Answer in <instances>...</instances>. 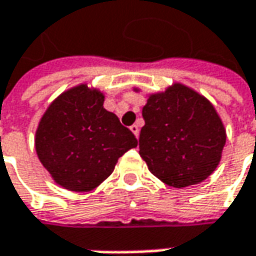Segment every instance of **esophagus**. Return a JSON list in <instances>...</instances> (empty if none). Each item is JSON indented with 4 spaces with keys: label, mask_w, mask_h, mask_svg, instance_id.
I'll return each instance as SVG.
<instances>
[{
    "label": "esophagus",
    "mask_w": 256,
    "mask_h": 256,
    "mask_svg": "<svg viewBox=\"0 0 256 256\" xmlns=\"http://www.w3.org/2000/svg\"><path fill=\"white\" fill-rule=\"evenodd\" d=\"M130 130L132 131V134H134L135 136H138V135H140V126H138L136 124H134V125H131V126H130Z\"/></svg>",
    "instance_id": "esophagus-1"
}]
</instances>
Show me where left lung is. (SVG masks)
I'll use <instances>...</instances> for the list:
<instances>
[{
    "label": "left lung",
    "mask_w": 256,
    "mask_h": 256,
    "mask_svg": "<svg viewBox=\"0 0 256 256\" xmlns=\"http://www.w3.org/2000/svg\"><path fill=\"white\" fill-rule=\"evenodd\" d=\"M142 118L140 156L162 183L176 188L198 184L219 166L226 130L210 100L194 89L172 84L150 94Z\"/></svg>",
    "instance_id": "1"
}]
</instances>
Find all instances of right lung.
Listing matches in <instances>:
<instances>
[{"label": "right lung", "mask_w": 256, "mask_h": 256, "mask_svg": "<svg viewBox=\"0 0 256 256\" xmlns=\"http://www.w3.org/2000/svg\"><path fill=\"white\" fill-rule=\"evenodd\" d=\"M105 95L88 84L64 90L38 122L34 146L54 183L90 192L112 174L118 158L136 147L135 135L104 108Z\"/></svg>", "instance_id": "1"}]
</instances>
